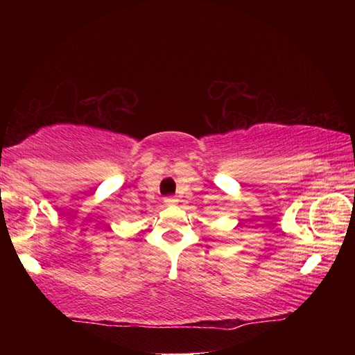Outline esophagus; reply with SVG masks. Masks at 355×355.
<instances>
[{
  "mask_svg": "<svg viewBox=\"0 0 355 355\" xmlns=\"http://www.w3.org/2000/svg\"><path fill=\"white\" fill-rule=\"evenodd\" d=\"M177 202H178L177 197H166V199H164V203L167 207H175Z\"/></svg>",
  "mask_w": 355,
  "mask_h": 355,
  "instance_id": "obj_1",
  "label": "esophagus"
}]
</instances>
